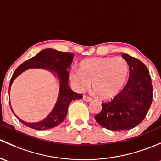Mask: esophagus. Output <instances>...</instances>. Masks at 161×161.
I'll return each instance as SVG.
<instances>
[{
    "label": "esophagus",
    "instance_id": "1",
    "mask_svg": "<svg viewBox=\"0 0 161 161\" xmlns=\"http://www.w3.org/2000/svg\"><path fill=\"white\" fill-rule=\"evenodd\" d=\"M83 98H84V100L86 101V102H91V101L92 100V97H89V96H87V95H84Z\"/></svg>",
    "mask_w": 161,
    "mask_h": 161
}]
</instances>
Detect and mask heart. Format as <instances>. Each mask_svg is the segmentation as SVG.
I'll list each match as a JSON object with an SVG mask.
<instances>
[{
    "label": "heart",
    "instance_id": "b5f03b06",
    "mask_svg": "<svg viewBox=\"0 0 161 161\" xmlns=\"http://www.w3.org/2000/svg\"><path fill=\"white\" fill-rule=\"evenodd\" d=\"M129 65L124 58L94 57L81 62L80 69L70 73V79L77 92H84L93 84L98 97L115 95L125 82Z\"/></svg>",
    "mask_w": 161,
    "mask_h": 161
}]
</instances>
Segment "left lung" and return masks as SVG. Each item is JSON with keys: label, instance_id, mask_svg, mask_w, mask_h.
Returning <instances> with one entry per match:
<instances>
[{"label": "left lung", "instance_id": "obj_1", "mask_svg": "<svg viewBox=\"0 0 161 161\" xmlns=\"http://www.w3.org/2000/svg\"><path fill=\"white\" fill-rule=\"evenodd\" d=\"M122 58L130 67V77L116 96L102 102V111L94 116L99 125L112 131L128 130L142 122L152 100L151 77L145 64L126 53Z\"/></svg>", "mask_w": 161, "mask_h": 161}]
</instances>
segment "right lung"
I'll return each instance as SVG.
<instances>
[{"mask_svg": "<svg viewBox=\"0 0 161 161\" xmlns=\"http://www.w3.org/2000/svg\"><path fill=\"white\" fill-rule=\"evenodd\" d=\"M73 58L74 54L70 53L59 52L53 49H46L39 52L36 56L21 64L15 69L10 81L9 92L11 84L14 79L23 71L30 68L49 69L57 74L59 80V94L55 107L52 112L44 120L36 123H27L20 120L26 126L36 130H46L57 126L67 116L69 103L75 99H80L83 97L82 94L73 92L69 87V74L67 69L70 67Z\"/></svg>", "mask_w": 161, "mask_h": 161, "instance_id": "right-lung-1", "label": "right lung"}]
</instances>
